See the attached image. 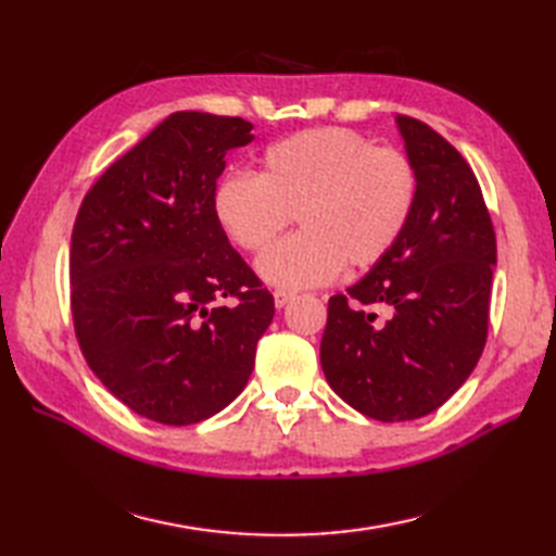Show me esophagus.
Instances as JSON below:
<instances>
[{"mask_svg": "<svg viewBox=\"0 0 556 556\" xmlns=\"http://www.w3.org/2000/svg\"><path fill=\"white\" fill-rule=\"evenodd\" d=\"M293 301V293L291 291H285V289H277L275 291V305L277 308H285L287 303H291Z\"/></svg>", "mask_w": 556, "mask_h": 556, "instance_id": "esophagus-1", "label": "esophagus"}]
</instances>
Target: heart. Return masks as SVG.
<instances>
[{
    "instance_id": "b5f03b06",
    "label": "heart",
    "mask_w": 556,
    "mask_h": 556,
    "mask_svg": "<svg viewBox=\"0 0 556 556\" xmlns=\"http://www.w3.org/2000/svg\"><path fill=\"white\" fill-rule=\"evenodd\" d=\"M418 198L413 162L372 148L349 128H311L269 146L257 176L231 174L212 193V212L233 245L263 253L296 215L301 233L257 260L279 289L334 279L341 267L370 269L396 245Z\"/></svg>"
}]
</instances>
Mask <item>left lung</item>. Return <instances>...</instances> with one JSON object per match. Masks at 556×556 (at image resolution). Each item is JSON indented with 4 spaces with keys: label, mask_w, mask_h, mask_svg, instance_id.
<instances>
[{
    "label": "left lung",
    "mask_w": 556,
    "mask_h": 556,
    "mask_svg": "<svg viewBox=\"0 0 556 556\" xmlns=\"http://www.w3.org/2000/svg\"><path fill=\"white\" fill-rule=\"evenodd\" d=\"M418 198L387 257L329 299L320 363L351 408L382 422L440 408L473 372L488 339L497 239L473 169L410 116H396ZM363 304H380V324Z\"/></svg>",
    "instance_id": "left-lung-1"
}]
</instances>
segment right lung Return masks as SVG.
Masks as SVG:
<instances>
[{"label": "right lung", "instance_id": "obj_1", "mask_svg": "<svg viewBox=\"0 0 556 556\" xmlns=\"http://www.w3.org/2000/svg\"><path fill=\"white\" fill-rule=\"evenodd\" d=\"M239 116L174 112L83 198L71 311L90 370L138 416L193 425L243 392L275 299L212 212ZM237 303L224 306L222 298Z\"/></svg>", "mask_w": 556, "mask_h": 556}]
</instances>
